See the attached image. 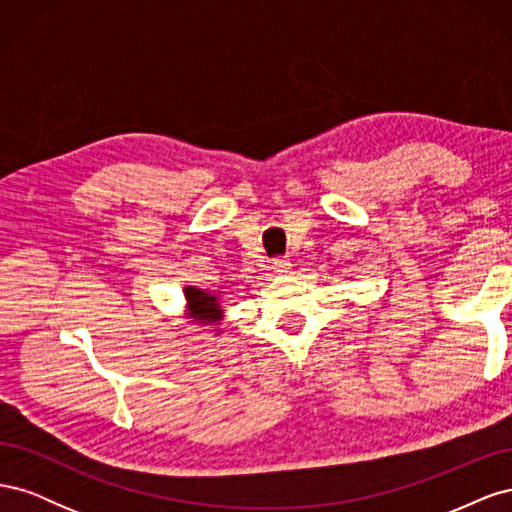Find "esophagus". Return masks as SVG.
I'll use <instances>...</instances> for the list:
<instances>
[{
  "instance_id": "1",
  "label": "esophagus",
  "mask_w": 512,
  "mask_h": 512,
  "mask_svg": "<svg viewBox=\"0 0 512 512\" xmlns=\"http://www.w3.org/2000/svg\"><path fill=\"white\" fill-rule=\"evenodd\" d=\"M290 260L288 258H275L273 260V273L275 275H286L290 271Z\"/></svg>"
}]
</instances>
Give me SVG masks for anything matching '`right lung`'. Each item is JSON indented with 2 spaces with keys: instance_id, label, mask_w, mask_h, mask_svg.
Here are the masks:
<instances>
[{
  "instance_id": "add662e5",
  "label": "right lung",
  "mask_w": 512,
  "mask_h": 512,
  "mask_svg": "<svg viewBox=\"0 0 512 512\" xmlns=\"http://www.w3.org/2000/svg\"><path fill=\"white\" fill-rule=\"evenodd\" d=\"M185 297H188V303L198 320H207V322L218 320L222 309L218 301H215L213 294H207L198 288H185Z\"/></svg>"
}]
</instances>
